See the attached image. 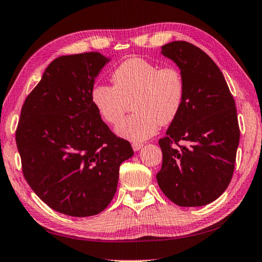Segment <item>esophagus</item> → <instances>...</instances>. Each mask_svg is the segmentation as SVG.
<instances>
[{"label":"esophagus","mask_w":262,"mask_h":262,"mask_svg":"<svg viewBox=\"0 0 262 262\" xmlns=\"http://www.w3.org/2000/svg\"><path fill=\"white\" fill-rule=\"evenodd\" d=\"M142 147H144V144H142V142H132V148L135 151L140 150Z\"/></svg>","instance_id":"34e87169"}]
</instances>
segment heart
I'll return each mask as SVG.
<instances>
[{
    "label": "heart",
    "mask_w": 262,
    "mask_h": 262,
    "mask_svg": "<svg viewBox=\"0 0 262 262\" xmlns=\"http://www.w3.org/2000/svg\"><path fill=\"white\" fill-rule=\"evenodd\" d=\"M112 84H96L91 101L111 125L120 122L132 101L136 113L116 127L118 136L132 141L146 140L160 125L179 116L185 100V78L176 66H163L144 58H130L113 71Z\"/></svg>",
    "instance_id": "obj_1"
}]
</instances>
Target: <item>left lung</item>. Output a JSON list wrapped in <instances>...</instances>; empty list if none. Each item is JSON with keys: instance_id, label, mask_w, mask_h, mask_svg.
<instances>
[{"instance_id": "1", "label": "left lung", "mask_w": 262, "mask_h": 262, "mask_svg": "<svg viewBox=\"0 0 262 262\" xmlns=\"http://www.w3.org/2000/svg\"><path fill=\"white\" fill-rule=\"evenodd\" d=\"M185 78L179 116L159 140L163 154L156 174L164 195L179 206H202L227 189L234 173L239 126L235 100L215 62L186 41L162 47Z\"/></svg>"}]
</instances>
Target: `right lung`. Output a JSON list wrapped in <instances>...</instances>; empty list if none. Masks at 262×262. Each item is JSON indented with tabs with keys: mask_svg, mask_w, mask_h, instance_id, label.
Here are the masks:
<instances>
[{
	"mask_svg": "<svg viewBox=\"0 0 262 262\" xmlns=\"http://www.w3.org/2000/svg\"><path fill=\"white\" fill-rule=\"evenodd\" d=\"M99 52L59 57L47 67L21 108L16 142L23 174L54 211L90 216L114 197L122 162L133 155L91 101L96 76L108 62Z\"/></svg>",
	"mask_w": 262,
	"mask_h": 262,
	"instance_id": "1",
	"label": "right lung"
}]
</instances>
